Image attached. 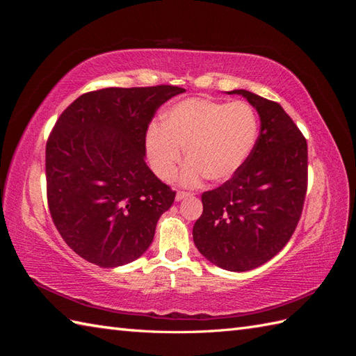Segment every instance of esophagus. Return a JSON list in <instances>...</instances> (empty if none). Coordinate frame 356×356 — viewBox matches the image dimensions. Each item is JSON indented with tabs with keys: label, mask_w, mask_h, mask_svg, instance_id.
<instances>
[{
	"label": "esophagus",
	"mask_w": 356,
	"mask_h": 356,
	"mask_svg": "<svg viewBox=\"0 0 356 356\" xmlns=\"http://www.w3.org/2000/svg\"><path fill=\"white\" fill-rule=\"evenodd\" d=\"M188 196H190V193H187V191H178L177 196H175V200L179 202V200L186 199V197H188Z\"/></svg>",
	"instance_id": "1"
}]
</instances>
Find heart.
I'll list each match as a JSON object with an SVG mask.
<instances>
[{
	"label": "heart",
	"mask_w": 356,
	"mask_h": 356,
	"mask_svg": "<svg viewBox=\"0 0 356 356\" xmlns=\"http://www.w3.org/2000/svg\"><path fill=\"white\" fill-rule=\"evenodd\" d=\"M257 132V117L248 104L188 98L170 106L163 124L149 126L145 147L159 178L174 175L186 148L188 163L178 177L181 184H197L202 177L218 184L243 166Z\"/></svg>",
	"instance_id": "1"
}]
</instances>
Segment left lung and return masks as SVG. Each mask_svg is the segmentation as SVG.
Listing matches in <instances>:
<instances>
[{
	"label": "left lung",
	"mask_w": 356,
	"mask_h": 356,
	"mask_svg": "<svg viewBox=\"0 0 356 356\" xmlns=\"http://www.w3.org/2000/svg\"><path fill=\"white\" fill-rule=\"evenodd\" d=\"M260 115V136L250 157L218 188L202 195L193 227L199 252L224 270L246 272L267 263L288 243L307 190V143L281 105L248 90Z\"/></svg>",
	"instance_id": "obj_1"
}]
</instances>
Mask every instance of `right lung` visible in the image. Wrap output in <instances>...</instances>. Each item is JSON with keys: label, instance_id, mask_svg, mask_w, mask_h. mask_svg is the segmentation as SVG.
Instances as JSON below:
<instances>
[{"label": "right lung", "instance_id": "add662e5", "mask_svg": "<svg viewBox=\"0 0 356 356\" xmlns=\"http://www.w3.org/2000/svg\"><path fill=\"white\" fill-rule=\"evenodd\" d=\"M178 86L106 88L81 95L47 139L51 220L62 239L99 267L135 261L152 245L161 213L175 200L145 163V135Z\"/></svg>", "mask_w": 356, "mask_h": 356}]
</instances>
